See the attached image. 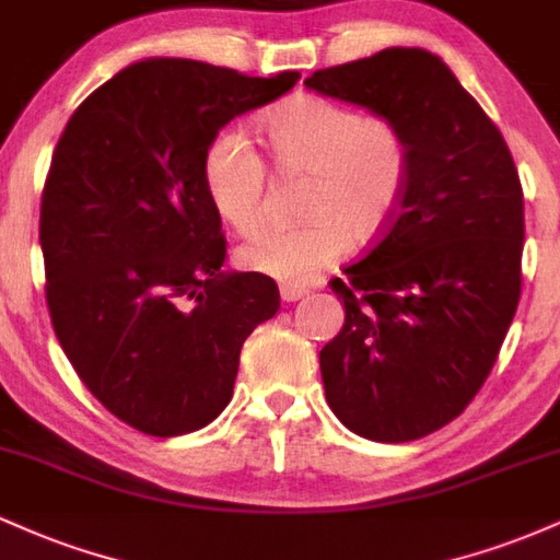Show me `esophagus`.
<instances>
[{
	"label": "esophagus",
	"instance_id": "34e87169",
	"mask_svg": "<svg viewBox=\"0 0 560 560\" xmlns=\"http://www.w3.org/2000/svg\"><path fill=\"white\" fill-rule=\"evenodd\" d=\"M307 294L305 287H298V284H281V300L284 302H298Z\"/></svg>",
	"mask_w": 560,
	"mask_h": 560
}]
</instances>
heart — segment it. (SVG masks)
Segmentation results:
<instances>
[{"mask_svg":"<svg viewBox=\"0 0 560 560\" xmlns=\"http://www.w3.org/2000/svg\"><path fill=\"white\" fill-rule=\"evenodd\" d=\"M260 131L276 171L307 173L298 226H266L240 247L249 271L305 284L345 255L347 244H374L392 229L413 176V147L400 124L363 115L324 96H292L262 113ZM210 205L236 231L260 223L266 163L242 131L221 128L202 152Z\"/></svg>","mask_w":560,"mask_h":560,"instance_id":"b5f03b06","label":"heart"}]
</instances>
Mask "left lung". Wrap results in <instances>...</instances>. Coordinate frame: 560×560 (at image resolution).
<instances>
[{
    "label": "left lung",
    "mask_w": 560,
    "mask_h": 560,
    "mask_svg": "<svg viewBox=\"0 0 560 560\" xmlns=\"http://www.w3.org/2000/svg\"><path fill=\"white\" fill-rule=\"evenodd\" d=\"M305 86L392 118L413 147L392 229L329 281L345 326L320 350V376L350 432L419 440L464 413L516 316L518 171L500 128L427 49H382L316 70Z\"/></svg>",
    "instance_id": "1"
}]
</instances>
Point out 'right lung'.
Here are the masks:
<instances>
[{
	"label": "right lung",
	"instance_id": "right-lung-1",
	"mask_svg": "<svg viewBox=\"0 0 560 560\" xmlns=\"http://www.w3.org/2000/svg\"><path fill=\"white\" fill-rule=\"evenodd\" d=\"M197 60L133 62L75 107L42 191L47 307L86 389L128 427L178 436L221 416L244 339L279 311L262 273H223L226 236L202 152L287 94Z\"/></svg>",
	"mask_w": 560,
	"mask_h": 560
}]
</instances>
